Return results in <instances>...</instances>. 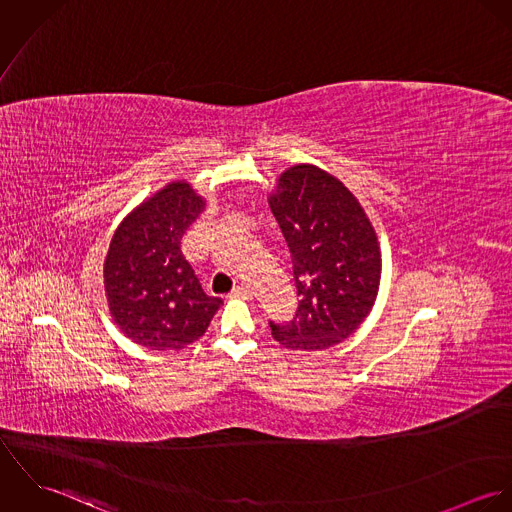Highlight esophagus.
<instances>
[{"label": "esophagus", "instance_id": "esophagus-1", "mask_svg": "<svg viewBox=\"0 0 512 512\" xmlns=\"http://www.w3.org/2000/svg\"><path fill=\"white\" fill-rule=\"evenodd\" d=\"M230 297H242V299H250V297H252V290H250L248 286L240 284V286H236V288L230 292Z\"/></svg>", "mask_w": 512, "mask_h": 512}]
</instances>
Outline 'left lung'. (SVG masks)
<instances>
[{
  "mask_svg": "<svg viewBox=\"0 0 512 512\" xmlns=\"http://www.w3.org/2000/svg\"><path fill=\"white\" fill-rule=\"evenodd\" d=\"M268 203L299 295L290 323L270 321L272 335L292 351L329 349L353 335L374 305L382 272L376 232L357 197L309 163L286 169Z\"/></svg>",
  "mask_w": 512,
  "mask_h": 512,
  "instance_id": "obj_1",
  "label": "left lung"
}]
</instances>
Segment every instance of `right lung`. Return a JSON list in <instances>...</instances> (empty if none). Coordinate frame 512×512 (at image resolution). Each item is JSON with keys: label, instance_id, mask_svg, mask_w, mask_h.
<instances>
[{"label": "right lung", "instance_id": "right-lung-1", "mask_svg": "<svg viewBox=\"0 0 512 512\" xmlns=\"http://www.w3.org/2000/svg\"><path fill=\"white\" fill-rule=\"evenodd\" d=\"M205 209L187 181H173L116 228L104 288L114 323L151 351H181L205 335L222 303L203 292L181 238Z\"/></svg>", "mask_w": 512, "mask_h": 512}]
</instances>
